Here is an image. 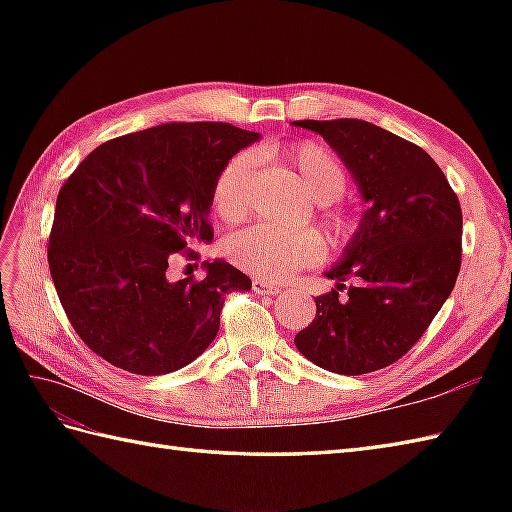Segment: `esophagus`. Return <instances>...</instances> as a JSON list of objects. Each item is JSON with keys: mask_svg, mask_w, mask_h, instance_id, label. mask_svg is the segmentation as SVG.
<instances>
[{"mask_svg": "<svg viewBox=\"0 0 512 512\" xmlns=\"http://www.w3.org/2000/svg\"><path fill=\"white\" fill-rule=\"evenodd\" d=\"M253 290L257 292V295H270V297H275L281 292V288L277 284H268V281H262V279L253 281Z\"/></svg>", "mask_w": 512, "mask_h": 512, "instance_id": "1", "label": "esophagus"}]
</instances>
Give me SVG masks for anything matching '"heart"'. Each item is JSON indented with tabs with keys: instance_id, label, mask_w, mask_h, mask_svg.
Returning a JSON list of instances; mask_svg holds the SVG:
<instances>
[{
	"instance_id": "heart-1",
	"label": "heart",
	"mask_w": 512,
	"mask_h": 512,
	"mask_svg": "<svg viewBox=\"0 0 512 512\" xmlns=\"http://www.w3.org/2000/svg\"><path fill=\"white\" fill-rule=\"evenodd\" d=\"M275 165L295 180L310 200L319 202V224L334 237L352 228V217L336 198L350 182V173L339 156L325 145L303 140L286 147L268 149ZM253 162L248 154H235L224 162L213 182L211 200L215 213L226 222L244 220L248 213V184ZM224 253L235 266L264 281L286 279L301 268L314 266L323 257V242L317 233H284L273 226H250L224 242Z\"/></svg>"
}]
</instances>
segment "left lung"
<instances>
[{"label": "left lung", "mask_w": 512, "mask_h": 512, "mask_svg": "<svg viewBox=\"0 0 512 512\" xmlns=\"http://www.w3.org/2000/svg\"><path fill=\"white\" fill-rule=\"evenodd\" d=\"M328 140L369 204L339 266L314 299L297 350L334 374L358 376L405 356L449 299L462 264V209L427 151L358 118L295 121ZM350 278L348 297L338 299Z\"/></svg>", "instance_id": "8db88e82"}]
</instances>
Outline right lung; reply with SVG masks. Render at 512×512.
Instances as JSON below:
<instances>
[{
  "label": "right lung",
  "instance_id": "1",
  "mask_svg": "<svg viewBox=\"0 0 512 512\" xmlns=\"http://www.w3.org/2000/svg\"><path fill=\"white\" fill-rule=\"evenodd\" d=\"M259 134L228 123H167L107 140L59 191L48 266L74 332L94 354L140 376L195 361L220 330L231 290L250 279L204 262L202 279L171 281L178 255L211 242L217 173Z\"/></svg>",
  "mask_w": 512,
  "mask_h": 512
}]
</instances>
